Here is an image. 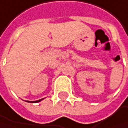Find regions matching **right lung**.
<instances>
[{
	"label": "right lung",
	"mask_w": 128,
	"mask_h": 128,
	"mask_svg": "<svg viewBox=\"0 0 128 128\" xmlns=\"http://www.w3.org/2000/svg\"><path fill=\"white\" fill-rule=\"evenodd\" d=\"M41 100H43V98L42 99H40V100H37V101H34V102H40ZM28 102V101H27Z\"/></svg>",
	"instance_id": "add662e5"
}]
</instances>
